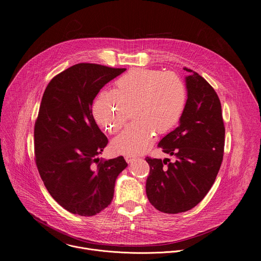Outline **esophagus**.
<instances>
[{
	"instance_id": "esophagus-1",
	"label": "esophagus",
	"mask_w": 261,
	"mask_h": 261,
	"mask_svg": "<svg viewBox=\"0 0 261 261\" xmlns=\"http://www.w3.org/2000/svg\"><path fill=\"white\" fill-rule=\"evenodd\" d=\"M136 159H137V157L134 156V155H126V156H125V160H126L128 163H131V162L135 161Z\"/></svg>"
}]
</instances>
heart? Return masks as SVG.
<instances>
[{
	"label": "heart",
	"instance_id": "b5f03b06",
	"mask_svg": "<svg viewBox=\"0 0 261 261\" xmlns=\"http://www.w3.org/2000/svg\"><path fill=\"white\" fill-rule=\"evenodd\" d=\"M187 99V87L176 74L135 68L117 80L113 92L103 91L96 97L93 116L103 129L115 133L125 122L126 106H133L135 121L111 145L117 153L137 155L153 143L156 131L164 134L178 124Z\"/></svg>",
	"mask_w": 261,
	"mask_h": 261
}]
</instances>
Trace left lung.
I'll return each instance as SVG.
<instances>
[{"mask_svg":"<svg viewBox=\"0 0 261 261\" xmlns=\"http://www.w3.org/2000/svg\"><path fill=\"white\" fill-rule=\"evenodd\" d=\"M188 99L178 126L158 146L174 157L145 160L150 174L145 182L148 201L158 211L177 214L197 205L207 194L224 153L225 128L221 103L212 86L198 73L185 68Z\"/></svg>","mask_w":261,"mask_h":261,"instance_id":"obj_1","label":"left lung"}]
</instances>
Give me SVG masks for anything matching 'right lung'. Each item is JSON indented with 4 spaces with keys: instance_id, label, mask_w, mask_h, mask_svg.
<instances>
[{
    "instance_id": "1",
    "label": "right lung",
    "mask_w": 261,
    "mask_h": 261,
    "mask_svg": "<svg viewBox=\"0 0 261 261\" xmlns=\"http://www.w3.org/2000/svg\"><path fill=\"white\" fill-rule=\"evenodd\" d=\"M98 64H76L45 89L34 130L36 164L53 198L68 212L95 216L114 198L124 157L100 161L107 145L92 115L100 90L125 71Z\"/></svg>"
}]
</instances>
